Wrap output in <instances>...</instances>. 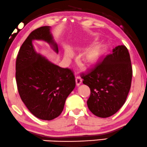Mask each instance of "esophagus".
<instances>
[{
  "mask_svg": "<svg viewBox=\"0 0 147 147\" xmlns=\"http://www.w3.org/2000/svg\"><path fill=\"white\" fill-rule=\"evenodd\" d=\"M82 78H80V76H76V79H75V81H76V84L77 86H78V85H80V84H81V82H82Z\"/></svg>",
  "mask_w": 147,
  "mask_h": 147,
  "instance_id": "esophagus-1",
  "label": "esophagus"
}]
</instances>
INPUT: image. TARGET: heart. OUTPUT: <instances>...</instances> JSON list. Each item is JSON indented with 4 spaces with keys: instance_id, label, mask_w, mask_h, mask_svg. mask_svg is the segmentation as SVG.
I'll list each match as a JSON object with an SVG mask.
<instances>
[{
    "instance_id": "heart-1",
    "label": "heart",
    "mask_w": 147,
    "mask_h": 147,
    "mask_svg": "<svg viewBox=\"0 0 147 147\" xmlns=\"http://www.w3.org/2000/svg\"><path fill=\"white\" fill-rule=\"evenodd\" d=\"M108 50V47L106 45L101 44L90 49L84 56V63L87 65H93L98 63L103 56L105 55ZM71 56V53L68 52L66 53V57L69 58Z\"/></svg>"
}]
</instances>
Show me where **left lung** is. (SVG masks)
Masks as SVG:
<instances>
[{
  "label": "left lung",
  "mask_w": 147,
  "mask_h": 147,
  "mask_svg": "<svg viewBox=\"0 0 147 147\" xmlns=\"http://www.w3.org/2000/svg\"><path fill=\"white\" fill-rule=\"evenodd\" d=\"M132 76L131 58L125 45L116 47L112 54L82 74V82L90 89L87 105L91 113L100 118L115 114L125 104Z\"/></svg>",
  "instance_id": "left-lung-1"
}]
</instances>
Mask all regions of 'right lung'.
I'll return each instance as SVG.
<instances>
[{"mask_svg":"<svg viewBox=\"0 0 147 147\" xmlns=\"http://www.w3.org/2000/svg\"><path fill=\"white\" fill-rule=\"evenodd\" d=\"M49 42L58 53L50 26L30 32L22 43L16 61V81L20 98L30 113L51 121L61 114L65 100L75 87L73 71L54 65L35 51L32 41Z\"/></svg>","mask_w":147,"mask_h":147,"instance_id":"1","label":"right lung"}]
</instances>
